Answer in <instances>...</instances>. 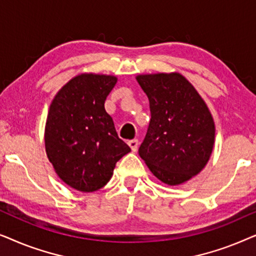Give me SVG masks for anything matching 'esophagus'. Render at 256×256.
Instances as JSON below:
<instances>
[{
    "label": "esophagus",
    "instance_id": "34e87169",
    "mask_svg": "<svg viewBox=\"0 0 256 256\" xmlns=\"http://www.w3.org/2000/svg\"><path fill=\"white\" fill-rule=\"evenodd\" d=\"M128 146H130L132 152H136L138 148V140H130V141H128Z\"/></svg>",
    "mask_w": 256,
    "mask_h": 256
}]
</instances>
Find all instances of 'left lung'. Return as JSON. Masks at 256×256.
<instances>
[{"label":"left lung","mask_w":256,"mask_h":256,"mask_svg":"<svg viewBox=\"0 0 256 256\" xmlns=\"http://www.w3.org/2000/svg\"><path fill=\"white\" fill-rule=\"evenodd\" d=\"M149 99L152 118L138 149L154 176L183 184L204 169L216 138L214 120L194 85L178 72L136 76Z\"/></svg>","instance_id":"left-lung-1"}]
</instances>
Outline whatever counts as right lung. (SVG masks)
<instances>
[{
	"label": "right lung",
	"instance_id": "add662e5",
	"mask_svg": "<svg viewBox=\"0 0 256 256\" xmlns=\"http://www.w3.org/2000/svg\"><path fill=\"white\" fill-rule=\"evenodd\" d=\"M118 78L82 73L56 94L45 124V152L58 177L74 190L93 192L113 176L130 148L118 138L104 100Z\"/></svg>",
	"mask_w": 256,
	"mask_h": 256
}]
</instances>
